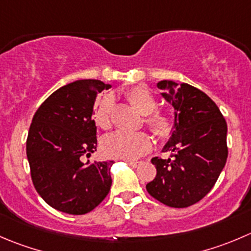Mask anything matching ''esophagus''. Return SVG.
Returning a JSON list of instances; mask_svg holds the SVG:
<instances>
[{"mask_svg":"<svg viewBox=\"0 0 251 251\" xmlns=\"http://www.w3.org/2000/svg\"><path fill=\"white\" fill-rule=\"evenodd\" d=\"M127 164L132 168H137L142 164V162H136V160H127Z\"/></svg>","mask_w":251,"mask_h":251,"instance_id":"1","label":"esophagus"}]
</instances>
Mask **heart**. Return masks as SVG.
Segmentation results:
<instances>
[{
	"mask_svg": "<svg viewBox=\"0 0 251 251\" xmlns=\"http://www.w3.org/2000/svg\"><path fill=\"white\" fill-rule=\"evenodd\" d=\"M126 99L145 115V125L160 140H167L174 131V123L168 114L155 111L157 99L145 87H133L126 92ZM114 98L111 94H105L97 101L93 110L94 123L101 130H109L113 125ZM152 148V138L146 132H119L106 136L101 143L104 154L119 159H137Z\"/></svg>",
	"mask_w": 251,
	"mask_h": 251,
	"instance_id": "1",
	"label": "heart"
}]
</instances>
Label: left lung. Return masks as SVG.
<instances>
[{"instance_id": "obj_1", "label": "left lung", "mask_w": 251, "mask_h": 251, "mask_svg": "<svg viewBox=\"0 0 251 251\" xmlns=\"http://www.w3.org/2000/svg\"><path fill=\"white\" fill-rule=\"evenodd\" d=\"M157 86L169 89L162 96L175 109V130L164 147L172 155L153 158L157 175L146 189L169 207H189L210 193L225 168L227 123L215 101L200 89L172 81Z\"/></svg>"}]
</instances>
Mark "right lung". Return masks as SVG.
<instances>
[{"label":"right lung","instance_id":"add662e5","mask_svg":"<svg viewBox=\"0 0 251 251\" xmlns=\"http://www.w3.org/2000/svg\"><path fill=\"white\" fill-rule=\"evenodd\" d=\"M110 88L98 79L61 87L35 111L26 138L33 185L48 205L70 215H84L110 191L113 160L83 162L97 151L93 108Z\"/></svg>","mask_w":251,"mask_h":251}]
</instances>
